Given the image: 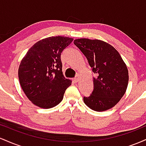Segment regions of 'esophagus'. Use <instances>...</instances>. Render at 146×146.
<instances>
[{"label":"esophagus","mask_w":146,"mask_h":146,"mask_svg":"<svg viewBox=\"0 0 146 146\" xmlns=\"http://www.w3.org/2000/svg\"><path fill=\"white\" fill-rule=\"evenodd\" d=\"M73 82H75V83L78 82L79 81V75H76V77L73 78Z\"/></svg>","instance_id":"esophagus-1"}]
</instances>
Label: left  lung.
<instances>
[{
	"mask_svg": "<svg viewBox=\"0 0 146 146\" xmlns=\"http://www.w3.org/2000/svg\"><path fill=\"white\" fill-rule=\"evenodd\" d=\"M74 44L96 74L93 92L84 97V102L98 112L113 108L125 94L128 84V68L121 56L113 46L100 40L80 38Z\"/></svg>",
	"mask_w": 146,
	"mask_h": 146,
	"instance_id": "1",
	"label": "left lung"
}]
</instances>
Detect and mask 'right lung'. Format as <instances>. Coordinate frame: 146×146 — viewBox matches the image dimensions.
Returning <instances> with one entry per match:
<instances>
[{
  "label": "right lung",
  "mask_w": 146,
  "mask_h": 146,
  "mask_svg": "<svg viewBox=\"0 0 146 146\" xmlns=\"http://www.w3.org/2000/svg\"><path fill=\"white\" fill-rule=\"evenodd\" d=\"M73 38L48 37L29 48L18 68L23 91L33 104L51 108L59 104L71 81L64 77L61 53Z\"/></svg>",
  "instance_id": "1"
}]
</instances>
